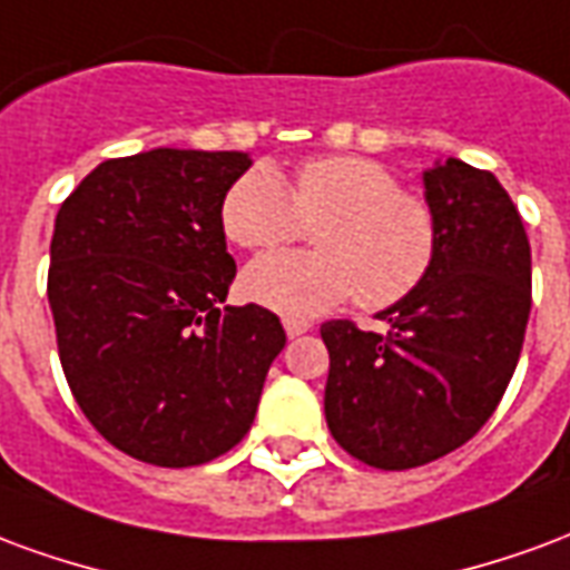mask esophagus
Masks as SVG:
<instances>
[{
	"mask_svg": "<svg viewBox=\"0 0 570 570\" xmlns=\"http://www.w3.org/2000/svg\"><path fill=\"white\" fill-rule=\"evenodd\" d=\"M309 322L306 318H297V315H285V331H288V336H301L309 331Z\"/></svg>",
	"mask_w": 570,
	"mask_h": 570,
	"instance_id": "1",
	"label": "esophagus"
}]
</instances>
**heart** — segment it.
<instances>
[{"label":"heart","mask_w":570,"mask_h":570,"mask_svg":"<svg viewBox=\"0 0 570 570\" xmlns=\"http://www.w3.org/2000/svg\"><path fill=\"white\" fill-rule=\"evenodd\" d=\"M222 227L248 252L313 230L318 252L257 257L243 276L252 301L288 315L325 313L348 297L371 313L392 309L425 285L440 252L434 206L361 154L303 160L291 190L273 166H252L224 194Z\"/></svg>","instance_id":"b5f03b06"}]
</instances>
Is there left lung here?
<instances>
[{"instance_id":"obj_1","label":"left lung","mask_w":570,"mask_h":570,"mask_svg":"<svg viewBox=\"0 0 570 570\" xmlns=\"http://www.w3.org/2000/svg\"><path fill=\"white\" fill-rule=\"evenodd\" d=\"M440 252L425 285L380 313L389 334L348 318L322 325L325 416L352 459L406 471L480 431L517 371L531 313V248L489 169L450 157L425 173Z\"/></svg>"}]
</instances>
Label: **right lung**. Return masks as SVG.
Wrapping results in <instances>:
<instances>
[{"mask_svg": "<svg viewBox=\"0 0 570 570\" xmlns=\"http://www.w3.org/2000/svg\"><path fill=\"white\" fill-rule=\"evenodd\" d=\"M243 151L154 148L99 164L57 212V352L87 422L157 468L230 452L285 346L279 315L218 306L234 285L222 199Z\"/></svg>", "mask_w": 570, "mask_h": 570, "instance_id": "obj_1", "label": "right lung"}]
</instances>
